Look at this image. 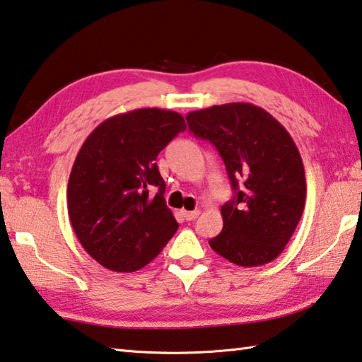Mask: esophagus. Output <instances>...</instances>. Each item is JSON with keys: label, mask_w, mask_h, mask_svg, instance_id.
Instances as JSON below:
<instances>
[{"label": "esophagus", "mask_w": 362, "mask_h": 362, "mask_svg": "<svg viewBox=\"0 0 362 362\" xmlns=\"http://www.w3.org/2000/svg\"><path fill=\"white\" fill-rule=\"evenodd\" d=\"M182 215L187 219V221H193V219L199 216V210H183Z\"/></svg>", "instance_id": "34e87169"}]
</instances>
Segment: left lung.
<instances>
[{
    "instance_id": "obj_1",
    "label": "left lung",
    "mask_w": 362,
    "mask_h": 362,
    "mask_svg": "<svg viewBox=\"0 0 362 362\" xmlns=\"http://www.w3.org/2000/svg\"><path fill=\"white\" fill-rule=\"evenodd\" d=\"M187 120L194 136L216 147L235 191L221 207L223 230L209 240L211 250L238 267L270 264L292 238L306 202L298 147L270 112L251 103L214 105L188 112Z\"/></svg>"
}]
</instances>
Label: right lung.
Here are the masks:
<instances>
[{
  "label": "right lung",
  "mask_w": 362,
  "mask_h": 362,
  "mask_svg": "<svg viewBox=\"0 0 362 362\" xmlns=\"http://www.w3.org/2000/svg\"><path fill=\"white\" fill-rule=\"evenodd\" d=\"M185 129L179 112L141 108L103 120L83 143L69 177L67 210L84 251L102 267L139 270L179 228L155 160ZM151 186L159 188L153 198Z\"/></svg>",
  "instance_id": "1"
}]
</instances>
